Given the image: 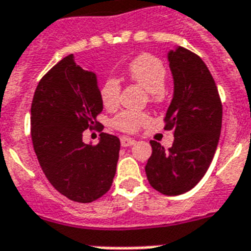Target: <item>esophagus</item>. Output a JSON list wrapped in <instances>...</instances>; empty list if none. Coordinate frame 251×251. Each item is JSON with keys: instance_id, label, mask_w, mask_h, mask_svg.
Instances as JSON below:
<instances>
[{"instance_id": "obj_1", "label": "esophagus", "mask_w": 251, "mask_h": 251, "mask_svg": "<svg viewBox=\"0 0 251 251\" xmlns=\"http://www.w3.org/2000/svg\"><path fill=\"white\" fill-rule=\"evenodd\" d=\"M135 140L133 138H129V137H122L120 138V144L123 148H128V146H132L135 144Z\"/></svg>"}]
</instances>
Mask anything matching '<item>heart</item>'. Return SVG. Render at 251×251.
Wrapping results in <instances>:
<instances>
[{"label": "heart", "instance_id": "1", "mask_svg": "<svg viewBox=\"0 0 251 251\" xmlns=\"http://www.w3.org/2000/svg\"><path fill=\"white\" fill-rule=\"evenodd\" d=\"M128 75L135 83L140 84L149 93L150 101L160 102L164 97V85L167 79V70L162 62L151 55H141L128 66ZM120 81L115 76L103 80L100 88L102 105L107 110L115 109L120 100ZM149 122V115L138 111H122L113 120V126L122 132L133 133Z\"/></svg>", "mask_w": 251, "mask_h": 251}]
</instances>
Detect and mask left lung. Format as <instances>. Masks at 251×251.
<instances>
[{
  "instance_id": "left-lung-1",
  "label": "left lung",
  "mask_w": 251,
  "mask_h": 251,
  "mask_svg": "<svg viewBox=\"0 0 251 251\" xmlns=\"http://www.w3.org/2000/svg\"><path fill=\"white\" fill-rule=\"evenodd\" d=\"M174 96L164 129L174 131L166 150L151 140L145 172L150 185L166 196H179L197 185L210 167L222 131L223 109L216 84L197 54L176 46L167 53Z\"/></svg>"
}]
</instances>
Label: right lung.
Here are the masks:
<instances>
[{
	"instance_id": "right-lung-1",
	"label": "right lung",
	"mask_w": 251,
	"mask_h": 251,
	"mask_svg": "<svg viewBox=\"0 0 251 251\" xmlns=\"http://www.w3.org/2000/svg\"><path fill=\"white\" fill-rule=\"evenodd\" d=\"M97 75L76 65L74 54L58 62L36 88L31 106V137L46 179L71 201L88 203L107 193L119 159L120 141L102 132L97 145L83 132L102 131Z\"/></svg>"
}]
</instances>
